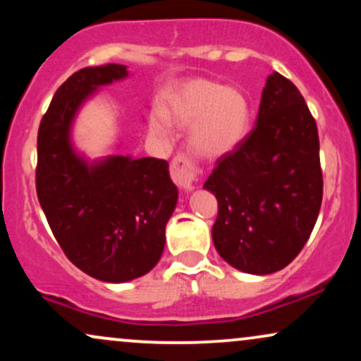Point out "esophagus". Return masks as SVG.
<instances>
[{
  "label": "esophagus",
  "mask_w": 361,
  "mask_h": 361,
  "mask_svg": "<svg viewBox=\"0 0 361 361\" xmlns=\"http://www.w3.org/2000/svg\"><path fill=\"white\" fill-rule=\"evenodd\" d=\"M171 178L185 193H190L195 188L197 171H195L193 164L185 156L180 154L171 163Z\"/></svg>",
  "instance_id": "esophagus-1"
}]
</instances>
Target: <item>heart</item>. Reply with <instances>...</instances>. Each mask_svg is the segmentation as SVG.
I'll return each mask as SVG.
<instances>
[{
  "label": "heart",
  "mask_w": 361,
  "mask_h": 361,
  "mask_svg": "<svg viewBox=\"0 0 361 361\" xmlns=\"http://www.w3.org/2000/svg\"><path fill=\"white\" fill-rule=\"evenodd\" d=\"M251 118V102L241 88L193 78L164 91L159 109L151 110L149 126L161 137L173 126L188 127V146L195 154L221 159L246 140Z\"/></svg>",
  "instance_id": "b5f03b06"
}]
</instances>
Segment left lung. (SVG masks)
Returning a JSON list of instances; mask_svg holds the SVG:
<instances>
[{
	"label": "left lung",
	"instance_id": "left-lung-1",
	"mask_svg": "<svg viewBox=\"0 0 361 361\" xmlns=\"http://www.w3.org/2000/svg\"><path fill=\"white\" fill-rule=\"evenodd\" d=\"M204 188L219 202L212 239L231 267L270 275L295 259L317 221L322 171L316 120L292 81L268 76L255 128Z\"/></svg>",
	"mask_w": 361,
	"mask_h": 361
}]
</instances>
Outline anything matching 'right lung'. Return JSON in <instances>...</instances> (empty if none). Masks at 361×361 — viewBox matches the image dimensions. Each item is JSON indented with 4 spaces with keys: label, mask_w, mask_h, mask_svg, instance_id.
Here are the masks:
<instances>
[{
    "label": "right lung",
    "mask_w": 361,
    "mask_h": 361,
    "mask_svg": "<svg viewBox=\"0 0 361 361\" xmlns=\"http://www.w3.org/2000/svg\"><path fill=\"white\" fill-rule=\"evenodd\" d=\"M127 78L122 64L74 73L54 94L37 139V195L49 226L71 263L106 283H126L156 267L178 202L168 161L128 154L90 159L74 144L85 103Z\"/></svg>",
    "instance_id": "1"
}]
</instances>
